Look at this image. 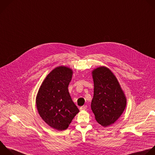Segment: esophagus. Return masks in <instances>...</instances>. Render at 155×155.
I'll return each mask as SVG.
<instances>
[{"instance_id": "obj_1", "label": "esophagus", "mask_w": 155, "mask_h": 155, "mask_svg": "<svg viewBox=\"0 0 155 155\" xmlns=\"http://www.w3.org/2000/svg\"><path fill=\"white\" fill-rule=\"evenodd\" d=\"M87 108V105H84L80 107V110H85Z\"/></svg>"}]
</instances>
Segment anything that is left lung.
<instances>
[{"label": "left lung", "instance_id": "left-lung-1", "mask_svg": "<svg viewBox=\"0 0 155 155\" xmlns=\"http://www.w3.org/2000/svg\"><path fill=\"white\" fill-rule=\"evenodd\" d=\"M92 77L94 89L91 109L97 122L106 127L122 115L127 99L117 79L108 68L94 69Z\"/></svg>", "mask_w": 155, "mask_h": 155}]
</instances>
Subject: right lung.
Returning a JSON list of instances; mask_svg holds the SVG:
<instances>
[{
  "label": "right lung",
  "mask_w": 155,
  "mask_h": 155,
  "mask_svg": "<svg viewBox=\"0 0 155 155\" xmlns=\"http://www.w3.org/2000/svg\"><path fill=\"white\" fill-rule=\"evenodd\" d=\"M72 75L70 68H56L46 77L36 96V107L40 116L57 130L67 129L79 112L68 91Z\"/></svg>",
  "instance_id": "right-lung-1"
}]
</instances>
